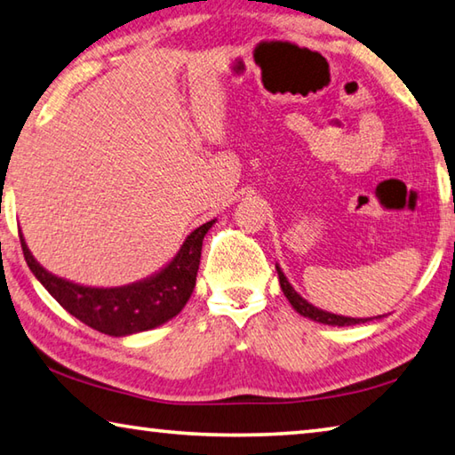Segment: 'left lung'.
Wrapping results in <instances>:
<instances>
[{"label": "left lung", "instance_id": "8db88e82", "mask_svg": "<svg viewBox=\"0 0 455 455\" xmlns=\"http://www.w3.org/2000/svg\"><path fill=\"white\" fill-rule=\"evenodd\" d=\"M276 268V275H279V283H281V289L284 292V297L289 299V303L292 309H295L299 315H303V317L311 319L315 323H323V325H329V327H351V325H361V323H369L373 319H381L383 315H377V317H369V319H355V317H345V315H335V313H329V311H323L319 307H315L313 303L307 301L303 299L299 292L295 291V287L289 283L287 276H284L283 268L279 265H275Z\"/></svg>", "mask_w": 455, "mask_h": 455}]
</instances>
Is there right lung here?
Here are the masks:
<instances>
[{"mask_svg": "<svg viewBox=\"0 0 455 455\" xmlns=\"http://www.w3.org/2000/svg\"><path fill=\"white\" fill-rule=\"evenodd\" d=\"M214 222L192 230L160 271L122 287H88L53 275L37 263L21 233L20 241L29 271L68 313L100 333L126 337L164 325L182 311L195 291L203 241Z\"/></svg>", "mask_w": 455, "mask_h": 455, "instance_id": "right-lung-1", "label": "right lung"}]
</instances>
